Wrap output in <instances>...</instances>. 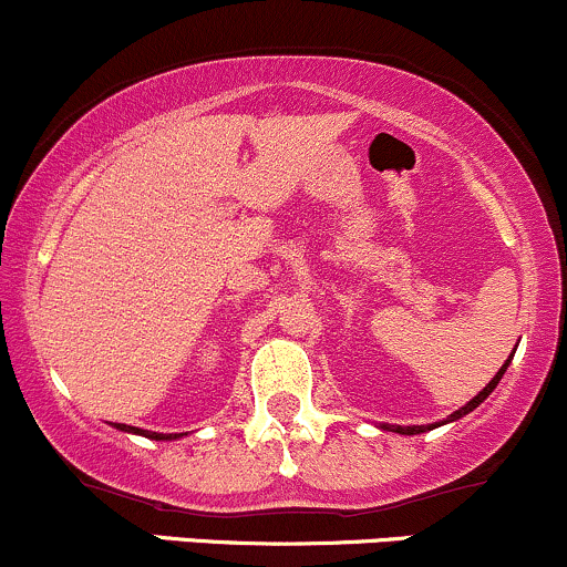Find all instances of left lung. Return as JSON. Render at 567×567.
Wrapping results in <instances>:
<instances>
[{
    "mask_svg": "<svg viewBox=\"0 0 567 567\" xmlns=\"http://www.w3.org/2000/svg\"><path fill=\"white\" fill-rule=\"evenodd\" d=\"M512 357H514V354H512ZM509 362H512V360H506V362H504V365H501V370H498V373H496V375H493V381H491V383H487V386L483 389V392H480L477 396H474V400H470V402H466V405H464V408H458V410H455V413H451V415H447V419H445V421H442V424H451V421H458V419H464V415H466V413H472V410H474V408H480V402H485V400H487V394H491V392H493V389H496V386H498L501 375H504V373H506V368H509ZM442 424H429V426H389V424H381V429H386V432H396V434H421V432H429V429H437V426H442Z\"/></svg>",
    "mask_w": 567,
    "mask_h": 567,
    "instance_id": "1",
    "label": "left lung"
}]
</instances>
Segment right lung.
<instances>
[{
	"label": "right lung",
	"mask_w": 567,
	"mask_h": 567,
	"mask_svg": "<svg viewBox=\"0 0 567 567\" xmlns=\"http://www.w3.org/2000/svg\"><path fill=\"white\" fill-rule=\"evenodd\" d=\"M120 432H130V434H141V437H148V440H178L184 437V434H159V432H146V429H138V426H127V424H114Z\"/></svg>",
	"instance_id": "right-lung-1"
}]
</instances>
